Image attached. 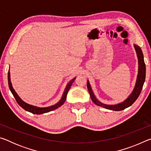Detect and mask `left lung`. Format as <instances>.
I'll use <instances>...</instances> for the list:
<instances>
[{"label": "left lung", "mask_w": 151, "mask_h": 151, "mask_svg": "<svg viewBox=\"0 0 151 151\" xmlns=\"http://www.w3.org/2000/svg\"><path fill=\"white\" fill-rule=\"evenodd\" d=\"M134 47L135 51H136L137 58H138V63H139V70H138V75L137 77L136 83L134 87L133 91H132L131 94L125 99L124 101L121 103L116 104H104L101 102L99 101L96 97L94 95L93 90H92L91 86L90 85L88 80H87V88L90 94V96L91 100L93 101V103L96 104L97 106L103 107L109 110H112V111H119L124 110L126 108H128L130 106H131L133 104L135 101L137 100L138 97L140 95V92L142 88L143 85H144L145 81V76H146V66H145V63L144 61V56H143L141 48L139 46L134 44Z\"/></svg>", "instance_id": "left-lung-1"}]
</instances>
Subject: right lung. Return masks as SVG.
<instances>
[{
    "mask_svg": "<svg viewBox=\"0 0 151 151\" xmlns=\"http://www.w3.org/2000/svg\"><path fill=\"white\" fill-rule=\"evenodd\" d=\"M75 78H76V77H74L72 80H70L69 81V83L66 85V88L65 89V91H64V93L63 94V96H62V97H61L60 100L58 101L57 103H56L55 104H54V105L47 106V107H39V106H36L34 105H31V104H29L27 103H25V102H24L20 98L19 96L18 95L17 93L15 92L13 87H12V83L11 81V74H10V69L9 70V73H8V81H9V88H10V90H11L12 94H13V96L15 98V99H16L17 103L19 104L22 109H24L25 111L31 112V113H32V114H41L43 113H46V112L52 111H53V110L57 109L58 108V107L62 106L66 101L68 92V91H69L70 86H71V85H72V84L74 82V81L75 80Z\"/></svg>",
    "mask_w": 151,
    "mask_h": 151,
    "instance_id": "right-lung-1",
    "label": "right lung"
}]
</instances>
